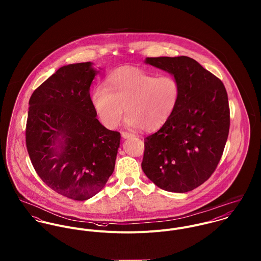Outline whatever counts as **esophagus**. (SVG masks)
Returning a JSON list of instances; mask_svg holds the SVG:
<instances>
[{"label": "esophagus", "instance_id": "34e87169", "mask_svg": "<svg viewBox=\"0 0 261 261\" xmlns=\"http://www.w3.org/2000/svg\"><path fill=\"white\" fill-rule=\"evenodd\" d=\"M134 135L133 134H129V133H127V132H122L121 133V137L123 138V139H128V138H130V137H133Z\"/></svg>", "mask_w": 261, "mask_h": 261}]
</instances>
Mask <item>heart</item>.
Segmentation results:
<instances>
[{"label": "heart", "instance_id": "heart-1", "mask_svg": "<svg viewBox=\"0 0 261 261\" xmlns=\"http://www.w3.org/2000/svg\"><path fill=\"white\" fill-rule=\"evenodd\" d=\"M106 86L93 89L91 103L108 128L119 124L124 108L127 125L155 130L169 120L181 97V85L175 76H156L133 66L113 70Z\"/></svg>", "mask_w": 261, "mask_h": 261}]
</instances>
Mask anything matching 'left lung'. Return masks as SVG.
<instances>
[{
    "mask_svg": "<svg viewBox=\"0 0 261 261\" xmlns=\"http://www.w3.org/2000/svg\"><path fill=\"white\" fill-rule=\"evenodd\" d=\"M145 63L175 76L181 97L169 120L145 139L142 169L159 188L186 193L207 181L222 156L230 125L227 92L190 57H148Z\"/></svg>",
    "mask_w": 261,
    "mask_h": 261,
    "instance_id": "8db88e82",
    "label": "left lung"
}]
</instances>
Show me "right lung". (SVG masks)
Listing matches in <instances>:
<instances>
[{"mask_svg":"<svg viewBox=\"0 0 261 261\" xmlns=\"http://www.w3.org/2000/svg\"><path fill=\"white\" fill-rule=\"evenodd\" d=\"M91 62L60 67L29 100L26 146L42 181L56 193L84 201L106 186L114 170L120 134L96 118Z\"/></svg>","mask_w":261,"mask_h":261,"instance_id":"right-lung-1","label":"right lung"}]
</instances>
